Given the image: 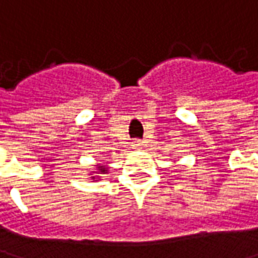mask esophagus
I'll return each instance as SVG.
<instances>
[{
  "label": "esophagus",
  "mask_w": 258,
  "mask_h": 258,
  "mask_svg": "<svg viewBox=\"0 0 258 258\" xmlns=\"http://www.w3.org/2000/svg\"><path fill=\"white\" fill-rule=\"evenodd\" d=\"M133 148H134V150H141V148H143V143H141V141H134V143H133Z\"/></svg>",
  "instance_id": "34e87169"
}]
</instances>
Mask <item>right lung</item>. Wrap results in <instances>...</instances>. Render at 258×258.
<instances>
[{
  "mask_svg": "<svg viewBox=\"0 0 258 258\" xmlns=\"http://www.w3.org/2000/svg\"><path fill=\"white\" fill-rule=\"evenodd\" d=\"M106 172H107V166L99 164V165H97V173L103 175V173H106ZM99 178H101V176H92V179H99Z\"/></svg>",
  "mask_w": 258,
  "mask_h": 258,
  "instance_id": "right-lung-1",
  "label": "right lung"
}]
</instances>
